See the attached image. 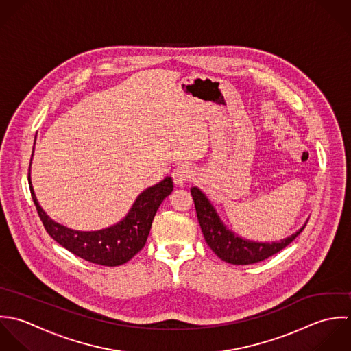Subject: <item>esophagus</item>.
Here are the masks:
<instances>
[{"label": "esophagus", "mask_w": 351, "mask_h": 351, "mask_svg": "<svg viewBox=\"0 0 351 351\" xmlns=\"http://www.w3.org/2000/svg\"><path fill=\"white\" fill-rule=\"evenodd\" d=\"M191 176H193V171L189 165H179L172 172V179H173L175 184H178V186H183L186 182H189L191 179Z\"/></svg>", "instance_id": "obj_1"}]
</instances>
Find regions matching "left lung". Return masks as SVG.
<instances>
[{
	"label": "left lung",
	"instance_id": "left-lung-1",
	"mask_svg": "<svg viewBox=\"0 0 351 351\" xmlns=\"http://www.w3.org/2000/svg\"><path fill=\"white\" fill-rule=\"evenodd\" d=\"M195 210L205 240L211 251L223 262L232 265H252L262 262L287 247L305 228V225L294 234L276 243H255L237 237L233 232L226 229L219 217L211 206L205 194L197 189H191Z\"/></svg>",
	"mask_w": 351,
	"mask_h": 351
}]
</instances>
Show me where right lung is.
<instances>
[{
  "instance_id": "add662e5",
  "label": "right lung",
  "mask_w": 351,
  "mask_h": 351,
  "mask_svg": "<svg viewBox=\"0 0 351 351\" xmlns=\"http://www.w3.org/2000/svg\"><path fill=\"white\" fill-rule=\"evenodd\" d=\"M28 182L32 201L46 232L78 258L107 267L121 266L140 252L146 243L156 211L173 190L172 179L165 178L158 184L145 190L126 218L119 223L97 232H78L49 218L35 198L29 172Z\"/></svg>"
}]
</instances>
